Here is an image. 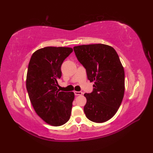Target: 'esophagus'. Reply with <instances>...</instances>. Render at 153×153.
<instances>
[{"instance_id": "obj_1", "label": "esophagus", "mask_w": 153, "mask_h": 153, "mask_svg": "<svg viewBox=\"0 0 153 153\" xmlns=\"http://www.w3.org/2000/svg\"><path fill=\"white\" fill-rule=\"evenodd\" d=\"M74 93H75V95H76V96H80V95H82V92L75 91V92H74Z\"/></svg>"}]
</instances>
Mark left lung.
Here are the masks:
<instances>
[{
    "label": "left lung",
    "mask_w": 153,
    "mask_h": 153,
    "mask_svg": "<svg viewBox=\"0 0 153 153\" xmlns=\"http://www.w3.org/2000/svg\"><path fill=\"white\" fill-rule=\"evenodd\" d=\"M77 60L86 68L88 79L94 82L93 91L86 93L84 111L95 123L112 118L122 102L125 91V74L117 52L103 44L74 46Z\"/></svg>",
    "instance_id": "8db88e82"
}]
</instances>
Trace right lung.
Listing matches in <instances>:
<instances>
[{
    "label": "right lung",
    "mask_w": 153,
    "mask_h": 153,
    "mask_svg": "<svg viewBox=\"0 0 153 153\" xmlns=\"http://www.w3.org/2000/svg\"><path fill=\"white\" fill-rule=\"evenodd\" d=\"M73 52L69 47L47 46L33 53L28 65L26 88L37 115L53 126H60L70 118L73 92H60L58 79L61 77L63 61Z\"/></svg>",
    "instance_id": "obj_1"
}]
</instances>
